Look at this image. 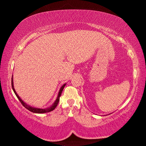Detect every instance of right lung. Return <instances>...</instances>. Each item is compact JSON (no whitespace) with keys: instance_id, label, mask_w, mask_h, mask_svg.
I'll return each mask as SVG.
<instances>
[{"instance_id":"add662e5","label":"right lung","mask_w":146,"mask_h":146,"mask_svg":"<svg viewBox=\"0 0 146 146\" xmlns=\"http://www.w3.org/2000/svg\"><path fill=\"white\" fill-rule=\"evenodd\" d=\"M65 86H66V84H64L63 86H62V87L60 88V90H59V92H58V96H57L56 100L55 102H54V104L51 106L47 108H44V109H42V108H37L32 107V106H31L27 104H26L25 102H24V101L23 100H22L21 98L19 97V96L17 94V92H16L15 88H14L13 79V78H12V88H13V90L14 92H15V95L17 96V97L18 98V99L19 100V101L21 102V104H23V106L25 107V108H27V110H29V111H32V112L36 113H43L50 112V111L54 110L56 108V107L57 106L58 104V102L60 100V97L62 92Z\"/></svg>"}]
</instances>
